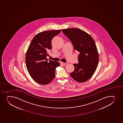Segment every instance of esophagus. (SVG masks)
Returning <instances> with one entry per match:
<instances>
[{
	"label": "esophagus",
	"instance_id": "1",
	"mask_svg": "<svg viewBox=\"0 0 123 123\" xmlns=\"http://www.w3.org/2000/svg\"><path fill=\"white\" fill-rule=\"evenodd\" d=\"M61 64H62V65H67V63H64V62H61Z\"/></svg>",
	"mask_w": 123,
	"mask_h": 123
}]
</instances>
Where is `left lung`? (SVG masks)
I'll use <instances>...</instances> for the list:
<instances>
[{
    "label": "left lung",
    "mask_w": 123,
    "mask_h": 123,
    "mask_svg": "<svg viewBox=\"0 0 123 123\" xmlns=\"http://www.w3.org/2000/svg\"><path fill=\"white\" fill-rule=\"evenodd\" d=\"M73 44L75 50L79 52L78 64H74V71L71 76L77 82H83L89 79L96 69L99 55L94 40L89 34L78 28L62 30Z\"/></svg>",
    "instance_id": "1"
}]
</instances>
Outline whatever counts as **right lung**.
I'll use <instances>...</instances> for the list:
<instances>
[{
	"instance_id": "obj_1",
	"label": "right lung",
	"mask_w": 123,
	"mask_h": 123,
	"mask_svg": "<svg viewBox=\"0 0 123 123\" xmlns=\"http://www.w3.org/2000/svg\"><path fill=\"white\" fill-rule=\"evenodd\" d=\"M60 30L45 31L36 35L31 42L25 55L27 69L32 78L38 83L46 85L55 76L56 68L59 66L57 61L46 58L48 50L52 49L53 37L59 34Z\"/></svg>"
}]
</instances>
